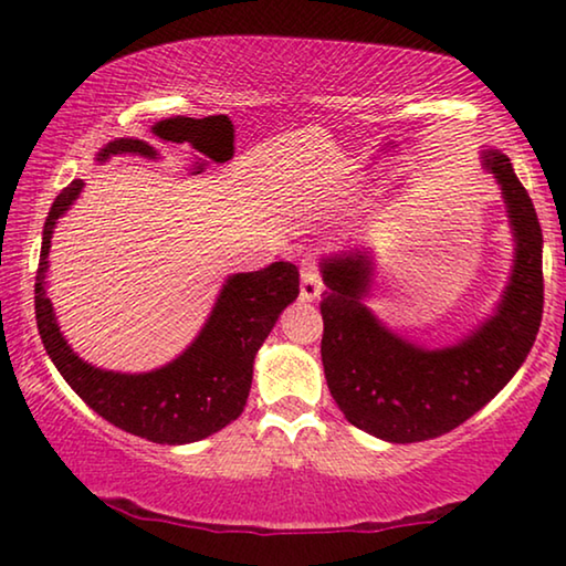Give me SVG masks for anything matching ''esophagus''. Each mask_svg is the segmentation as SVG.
Returning a JSON list of instances; mask_svg holds the SVG:
<instances>
[{
    "label": "esophagus",
    "mask_w": 566,
    "mask_h": 566,
    "mask_svg": "<svg viewBox=\"0 0 566 566\" xmlns=\"http://www.w3.org/2000/svg\"><path fill=\"white\" fill-rule=\"evenodd\" d=\"M300 276H302L300 300H302V302H315V300L319 297V294H323V280H319V272H317L315 261H312V259H302Z\"/></svg>",
    "instance_id": "obj_1"
}]
</instances>
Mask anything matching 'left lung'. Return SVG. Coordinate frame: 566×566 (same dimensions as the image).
I'll list each match as a JSON object with an SVG mask.
<instances>
[{
  "label": "left lung",
  "instance_id": "1",
  "mask_svg": "<svg viewBox=\"0 0 566 566\" xmlns=\"http://www.w3.org/2000/svg\"><path fill=\"white\" fill-rule=\"evenodd\" d=\"M495 177L513 235V264L495 307L442 348L409 340L368 307L376 254L350 247L319 259L323 368L337 409L384 442L409 444L452 432L524 366L544 312V235L534 202L501 149H480Z\"/></svg>",
  "mask_w": 566,
  "mask_h": 566
}]
</instances>
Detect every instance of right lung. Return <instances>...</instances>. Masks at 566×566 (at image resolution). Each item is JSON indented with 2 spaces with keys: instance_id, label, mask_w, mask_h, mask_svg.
I'll return each instance as SVG.
<instances>
[{
  "instance_id": "right-lung-1",
  "label": "right lung",
  "mask_w": 566,
  "mask_h": 566,
  "mask_svg": "<svg viewBox=\"0 0 566 566\" xmlns=\"http://www.w3.org/2000/svg\"><path fill=\"white\" fill-rule=\"evenodd\" d=\"M116 155L159 159V151L149 142L119 137L98 149L96 163L104 165ZM83 185V180L67 185L55 198L42 229L35 317L50 360L98 417L142 440L190 444L221 432L247 407L256 353L274 331L284 307L297 300V266L292 261H274L259 272L226 276L208 319L170 364L142 374L98 368L67 345L48 297L50 239L57 218L71 210Z\"/></svg>"
}]
</instances>
